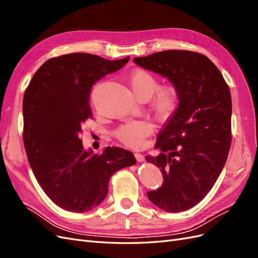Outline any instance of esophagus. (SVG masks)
I'll return each mask as SVG.
<instances>
[{
    "mask_svg": "<svg viewBox=\"0 0 258 258\" xmlns=\"http://www.w3.org/2000/svg\"><path fill=\"white\" fill-rule=\"evenodd\" d=\"M135 157H136V159H137L139 162H142V161H144V156H143L142 154L136 153V154H135Z\"/></svg>",
    "mask_w": 258,
    "mask_h": 258,
    "instance_id": "esophagus-1",
    "label": "esophagus"
}]
</instances>
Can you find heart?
<instances>
[{"mask_svg":"<svg viewBox=\"0 0 258 258\" xmlns=\"http://www.w3.org/2000/svg\"><path fill=\"white\" fill-rule=\"evenodd\" d=\"M129 85L139 99H150L158 87L156 77L144 70H136L129 76ZM179 103V92L175 85L161 86L153 99V108L160 119L172 115ZM152 132V124L145 120H134L121 124L115 131L116 138L130 147H140Z\"/></svg>","mask_w":258,"mask_h":258,"instance_id":"heart-1","label":"heart"}]
</instances>
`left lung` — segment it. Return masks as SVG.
Returning a JSON list of instances; mask_svg holds the SVG:
<instances>
[{"mask_svg": "<svg viewBox=\"0 0 258 258\" xmlns=\"http://www.w3.org/2000/svg\"><path fill=\"white\" fill-rule=\"evenodd\" d=\"M134 61L168 77L179 92L177 110L155 144L160 154L146 161L158 167L163 176L162 186L148 191V199L167 212H182L207 196L227 160L230 90L220 70L199 52L165 50Z\"/></svg>", "mask_w": 258, "mask_h": 258, "instance_id": "8db88e82", "label": "left lung"}]
</instances>
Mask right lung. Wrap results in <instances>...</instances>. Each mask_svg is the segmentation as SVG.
Masks as SVG:
<instances>
[{
    "instance_id": "add662e5",
    "label": "right lung",
    "mask_w": 258,
    "mask_h": 258,
    "mask_svg": "<svg viewBox=\"0 0 258 258\" xmlns=\"http://www.w3.org/2000/svg\"><path fill=\"white\" fill-rule=\"evenodd\" d=\"M106 60L74 52L41 66L22 102L23 144L28 160L45 194L61 209L83 213L99 206L111 176L136 165L134 154L106 147L102 154L84 151L82 124L92 118V85L129 61Z\"/></svg>"
}]
</instances>
